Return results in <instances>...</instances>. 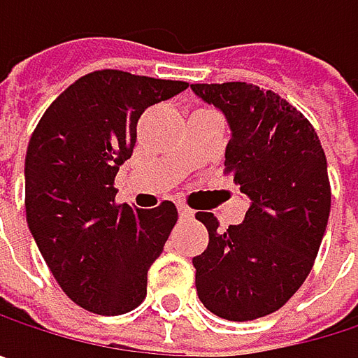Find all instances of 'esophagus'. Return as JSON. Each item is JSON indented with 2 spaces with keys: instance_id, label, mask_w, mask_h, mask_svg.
<instances>
[{
  "instance_id": "obj_1",
  "label": "esophagus",
  "mask_w": 358,
  "mask_h": 358,
  "mask_svg": "<svg viewBox=\"0 0 358 358\" xmlns=\"http://www.w3.org/2000/svg\"><path fill=\"white\" fill-rule=\"evenodd\" d=\"M178 213L182 220H192V215H194V211L190 207H186L184 203H178Z\"/></svg>"
}]
</instances>
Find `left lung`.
<instances>
[{"mask_svg":"<svg viewBox=\"0 0 358 358\" xmlns=\"http://www.w3.org/2000/svg\"><path fill=\"white\" fill-rule=\"evenodd\" d=\"M190 89L224 113V168L249 199L243 224L226 232L213 213H196L209 232L192 259L196 294L213 315L250 322L278 311L313 267L331 203L325 153L309 120L273 91L247 83Z\"/></svg>","mask_w":358,"mask_h":358,"instance_id":"obj_1","label":"left lung"}]
</instances>
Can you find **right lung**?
I'll list each match as a JSON object with an SVG mask.
<instances>
[{
    "mask_svg": "<svg viewBox=\"0 0 358 358\" xmlns=\"http://www.w3.org/2000/svg\"><path fill=\"white\" fill-rule=\"evenodd\" d=\"M188 85L99 70L70 85L43 113L27 162V222L62 290L87 311L122 315L147 296V271L178 222L155 209L115 205L113 180L130 159L147 108Z\"/></svg>",
    "mask_w": 358,
    "mask_h": 358,
    "instance_id": "1",
    "label": "right lung"
}]
</instances>
